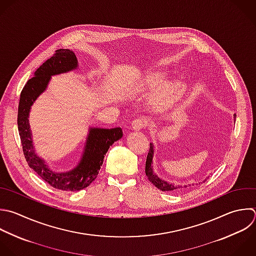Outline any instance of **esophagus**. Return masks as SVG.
<instances>
[{"label":"esophagus","mask_w":256,"mask_h":256,"mask_svg":"<svg viewBox=\"0 0 256 256\" xmlns=\"http://www.w3.org/2000/svg\"><path fill=\"white\" fill-rule=\"evenodd\" d=\"M147 124H148V122L145 118L138 117L132 121V128H134L136 130H140V129L145 128L147 126Z\"/></svg>","instance_id":"1"}]
</instances>
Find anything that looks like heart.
I'll use <instances>...</instances> for the list:
<instances>
[{"label":"heart","mask_w":256,"mask_h":256,"mask_svg":"<svg viewBox=\"0 0 256 256\" xmlns=\"http://www.w3.org/2000/svg\"><path fill=\"white\" fill-rule=\"evenodd\" d=\"M166 77L162 73H155L147 80V85L151 88L162 87V90L157 95V101L161 105H167L174 101L180 93V85L177 82H170L166 86Z\"/></svg>","instance_id":"b5f03b06"}]
</instances>
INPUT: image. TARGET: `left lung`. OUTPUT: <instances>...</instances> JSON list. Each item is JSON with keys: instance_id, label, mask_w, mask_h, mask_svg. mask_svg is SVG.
Listing matches in <instances>:
<instances>
[{"instance_id": "8db88e82", "label": "left lung", "mask_w": 256, "mask_h": 256, "mask_svg": "<svg viewBox=\"0 0 256 256\" xmlns=\"http://www.w3.org/2000/svg\"><path fill=\"white\" fill-rule=\"evenodd\" d=\"M234 118H236V115L234 114ZM153 154H154V150H153V144L150 143V148H149V152L147 155V159H146V165H145V172H146V176L148 177V179L160 190L162 191H177L183 188V186L180 185H175L172 183H168L162 179H160L153 171V167H152V159H153ZM187 187V186H184Z\"/></svg>"}]
</instances>
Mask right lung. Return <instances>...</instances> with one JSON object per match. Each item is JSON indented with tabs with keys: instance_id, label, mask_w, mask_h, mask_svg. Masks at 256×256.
<instances>
[{
	"instance_id": "obj_1",
	"label": "right lung",
	"mask_w": 256,
	"mask_h": 256,
	"mask_svg": "<svg viewBox=\"0 0 256 256\" xmlns=\"http://www.w3.org/2000/svg\"><path fill=\"white\" fill-rule=\"evenodd\" d=\"M77 63L74 52L68 49L56 50L55 54L37 69L35 76L27 81L21 92L18 107V130L28 165L49 185L66 191H78L88 187L96 179L110 146L123 136L122 129L119 127L91 128L79 165L66 173L50 170L44 161L34 153L28 122L30 108L46 89L52 75L74 70L78 66Z\"/></svg>"
}]
</instances>
